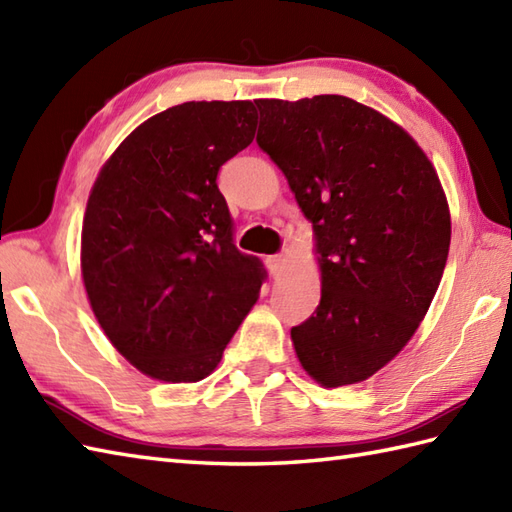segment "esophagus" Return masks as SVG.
<instances>
[{
	"label": "esophagus",
	"instance_id": "1",
	"mask_svg": "<svg viewBox=\"0 0 512 512\" xmlns=\"http://www.w3.org/2000/svg\"><path fill=\"white\" fill-rule=\"evenodd\" d=\"M266 264L270 268V273L277 277L281 273V268H284V257H281V255H270V257H266Z\"/></svg>",
	"mask_w": 512,
	"mask_h": 512
}]
</instances>
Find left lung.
I'll return each mask as SVG.
<instances>
[{
	"instance_id": "1",
	"label": "left lung",
	"mask_w": 512,
	"mask_h": 512,
	"mask_svg": "<svg viewBox=\"0 0 512 512\" xmlns=\"http://www.w3.org/2000/svg\"><path fill=\"white\" fill-rule=\"evenodd\" d=\"M257 145L314 228L321 301L290 330L323 387L376 374L418 330L447 266L451 215L405 129L347 96L255 101Z\"/></svg>"
}]
</instances>
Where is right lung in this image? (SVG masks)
Here are the masks:
<instances>
[{
	"label": "right lung",
	"mask_w": 512,
	"mask_h": 512,
	"mask_svg": "<svg viewBox=\"0 0 512 512\" xmlns=\"http://www.w3.org/2000/svg\"><path fill=\"white\" fill-rule=\"evenodd\" d=\"M255 127L250 101L169 107L136 127L94 182L83 284L107 339L151 378L209 376L266 281L262 259L235 246L217 189Z\"/></svg>",
	"instance_id": "1"
}]
</instances>
